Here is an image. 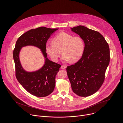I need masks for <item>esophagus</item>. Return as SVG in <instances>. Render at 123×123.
I'll use <instances>...</instances> for the list:
<instances>
[{
	"instance_id": "34e87169",
	"label": "esophagus",
	"mask_w": 123,
	"mask_h": 123,
	"mask_svg": "<svg viewBox=\"0 0 123 123\" xmlns=\"http://www.w3.org/2000/svg\"><path fill=\"white\" fill-rule=\"evenodd\" d=\"M61 68L64 69L66 68V66H64V65H62V66H61Z\"/></svg>"
}]
</instances>
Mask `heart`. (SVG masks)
I'll return each instance as SVG.
<instances>
[{"label": "heart", "instance_id": "b5f03b06", "mask_svg": "<svg viewBox=\"0 0 123 123\" xmlns=\"http://www.w3.org/2000/svg\"><path fill=\"white\" fill-rule=\"evenodd\" d=\"M53 42L45 44V50L52 59L57 62L63 54L62 60L64 62L70 61L75 62L82 56L85 43L83 39L79 36H74L65 32H61L53 39Z\"/></svg>", "mask_w": 123, "mask_h": 123}]
</instances>
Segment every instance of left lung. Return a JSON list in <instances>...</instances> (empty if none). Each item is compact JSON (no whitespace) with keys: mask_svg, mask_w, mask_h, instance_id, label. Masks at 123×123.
I'll list each match as a JSON object with an SVG mask.
<instances>
[{"mask_svg":"<svg viewBox=\"0 0 123 123\" xmlns=\"http://www.w3.org/2000/svg\"><path fill=\"white\" fill-rule=\"evenodd\" d=\"M85 43L81 58L68 66L67 72L73 92L80 97H88L100 88L110 62V48L104 37L98 32L83 25L71 28Z\"/></svg>","mask_w":123,"mask_h":123,"instance_id":"8db88e82","label":"left lung"}]
</instances>
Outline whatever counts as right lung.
<instances>
[{
  "label": "right lung",
  "instance_id": "1",
  "mask_svg": "<svg viewBox=\"0 0 123 123\" xmlns=\"http://www.w3.org/2000/svg\"><path fill=\"white\" fill-rule=\"evenodd\" d=\"M57 29L45 27L32 29L21 36L16 43L13 53L16 77L28 92L36 97H46L53 92L55 87V76L61 65L47 58L45 44L52 34ZM26 46H34L40 49L46 59L43 67L37 71H25L20 63L19 52L22 47Z\"/></svg>",
  "mask_w": 123,
  "mask_h": 123
}]
</instances>
